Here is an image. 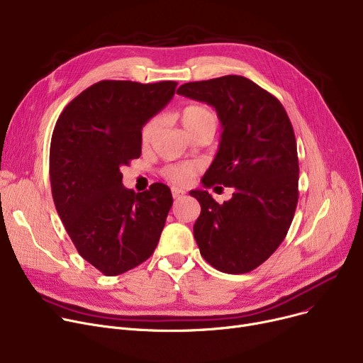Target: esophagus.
<instances>
[{
  "label": "esophagus",
  "mask_w": 363,
  "mask_h": 363,
  "mask_svg": "<svg viewBox=\"0 0 363 363\" xmlns=\"http://www.w3.org/2000/svg\"><path fill=\"white\" fill-rule=\"evenodd\" d=\"M184 194H185L184 189H179V188H177V186L172 188V196H174V199H179V197H182Z\"/></svg>",
  "instance_id": "obj_1"
}]
</instances>
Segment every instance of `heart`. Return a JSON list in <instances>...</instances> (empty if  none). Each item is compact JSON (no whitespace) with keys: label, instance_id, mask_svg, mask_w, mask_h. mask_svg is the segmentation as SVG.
<instances>
[{"label":"heart","instance_id":"obj_1","mask_svg":"<svg viewBox=\"0 0 363 363\" xmlns=\"http://www.w3.org/2000/svg\"><path fill=\"white\" fill-rule=\"evenodd\" d=\"M181 123L184 126V129L188 132V135H194L196 132H200L203 129H216L218 125V118L216 114L204 106H188L185 107L181 114H179ZM159 122L157 119H150L141 132V140L143 144H148L155 133L157 130ZM197 167L191 163H179V164H170L163 170V175L167 181L174 182V184H188L191 181V178L196 175Z\"/></svg>","mask_w":363,"mask_h":363}]
</instances>
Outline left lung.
<instances>
[{
	"label": "left lung",
	"mask_w": 363,
	"mask_h": 363,
	"mask_svg": "<svg viewBox=\"0 0 363 363\" xmlns=\"http://www.w3.org/2000/svg\"><path fill=\"white\" fill-rule=\"evenodd\" d=\"M177 94L216 108L223 130L201 182L234 188L223 204L203 189L189 193L201 206L194 223L200 253L220 272H250L284 241L298 201L297 144L289 114L272 94L237 74L188 82Z\"/></svg>",
	"instance_id": "left-lung-1"
}]
</instances>
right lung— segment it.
<instances>
[{
  "mask_svg": "<svg viewBox=\"0 0 363 363\" xmlns=\"http://www.w3.org/2000/svg\"><path fill=\"white\" fill-rule=\"evenodd\" d=\"M177 82L100 81L62 111L50 147L52 200L78 253L107 277L145 262L174 203L156 182L135 194L122 166L141 156L143 126L174 97Z\"/></svg>",
  "mask_w": 363,
  "mask_h": 363,
  "instance_id": "add662e5",
  "label": "right lung"
}]
</instances>
